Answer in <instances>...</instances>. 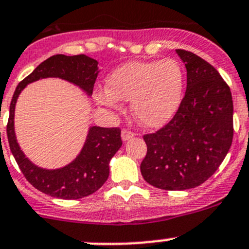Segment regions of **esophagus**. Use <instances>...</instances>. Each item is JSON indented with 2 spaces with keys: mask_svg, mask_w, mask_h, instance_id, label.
Returning a JSON list of instances; mask_svg holds the SVG:
<instances>
[{
  "mask_svg": "<svg viewBox=\"0 0 249 249\" xmlns=\"http://www.w3.org/2000/svg\"><path fill=\"white\" fill-rule=\"evenodd\" d=\"M135 136H136V134H135V132H132V131H130V130H127V129H124L122 131L123 141H127V140L132 139V137H135Z\"/></svg>",
  "mask_w": 249,
  "mask_h": 249,
  "instance_id": "1",
  "label": "esophagus"
}]
</instances>
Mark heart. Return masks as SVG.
Returning <instances> with one entry per match:
<instances>
[{
    "mask_svg": "<svg viewBox=\"0 0 249 249\" xmlns=\"http://www.w3.org/2000/svg\"><path fill=\"white\" fill-rule=\"evenodd\" d=\"M185 76L173 59L129 61L107 77V89L95 92L97 104L119 108V100L131 101L136 119L147 127H159L172 119L180 106Z\"/></svg>",
    "mask_w": 249,
    "mask_h": 249,
    "instance_id": "1",
    "label": "heart"
}]
</instances>
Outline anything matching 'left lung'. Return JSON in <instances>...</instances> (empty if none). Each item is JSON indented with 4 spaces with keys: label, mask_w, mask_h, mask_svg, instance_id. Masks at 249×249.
Wrapping results in <instances>:
<instances>
[{
    "label": "left lung",
    "mask_w": 249,
    "mask_h": 249,
    "mask_svg": "<svg viewBox=\"0 0 249 249\" xmlns=\"http://www.w3.org/2000/svg\"><path fill=\"white\" fill-rule=\"evenodd\" d=\"M187 69V90L175 117L154 134L143 136L147 155L141 173L159 189L185 190L213 175L232 142L230 88L211 64L177 49Z\"/></svg>",
    "instance_id": "1"
}]
</instances>
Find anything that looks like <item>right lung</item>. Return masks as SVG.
Here are the masks:
<instances>
[{"label": "right lung", "mask_w": 249, "mask_h": 249, "mask_svg": "<svg viewBox=\"0 0 249 249\" xmlns=\"http://www.w3.org/2000/svg\"><path fill=\"white\" fill-rule=\"evenodd\" d=\"M99 62L84 54L66 56L53 55L39 64L25 79H22L14 91L9 107L7 124L11 152L22 175L36 189L57 199L76 200L88 196L104 185L109 176V161L122 147L119 127L91 126L88 132L83 149L78 157L66 166L56 170H47L32 164L17 142L14 132V110L21 90L27 84L42 78H61L92 94L95 80L99 74Z\"/></svg>", "instance_id": "right-lung-1"}]
</instances>
